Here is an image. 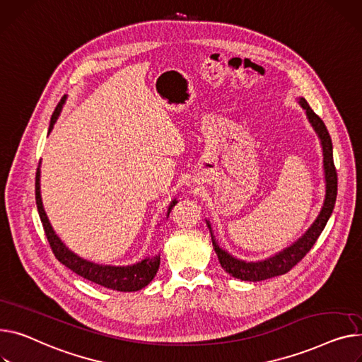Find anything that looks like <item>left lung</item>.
<instances>
[{"label":"left lung","mask_w":362,"mask_h":362,"mask_svg":"<svg viewBox=\"0 0 362 362\" xmlns=\"http://www.w3.org/2000/svg\"><path fill=\"white\" fill-rule=\"evenodd\" d=\"M298 103L305 110L308 122L311 124L313 129L316 131L322 144V150H323V170H325L326 189H325V201H323L322 209L316 216V220L313 221V224L307 228V231L300 238H297L291 246L285 247L284 250L275 253L274 256H269L267 259L257 260V262H246L242 259H237L233 255H230L227 250L220 247L218 242L215 240L211 223L205 220L211 233L214 250L216 256H218L223 269L237 279L257 282V281L269 279L274 276H279L286 274L288 271H291L296 264L310 252V249L315 246L316 240L319 238L320 233L326 227V223L329 221L332 211L334 208L336 195H338V175H336V168L333 164V147H332L330 135L326 129V125L323 124V120L313 112L307 100L304 98H300Z\"/></svg>","instance_id":"obj_1"}]
</instances>
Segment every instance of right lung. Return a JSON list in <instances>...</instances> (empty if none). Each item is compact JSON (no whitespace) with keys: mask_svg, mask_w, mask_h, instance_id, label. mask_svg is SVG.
Returning <instances> with one entry per match:
<instances>
[{"mask_svg":"<svg viewBox=\"0 0 362 362\" xmlns=\"http://www.w3.org/2000/svg\"><path fill=\"white\" fill-rule=\"evenodd\" d=\"M65 100H66V95H64L61 102L58 103V106L51 117L49 131H47V134H51L55 122L61 115ZM39 167L36 172V205H37V211L40 215V221L43 224L45 234L47 237V242H49L55 257L72 272H76L77 275L91 281L94 284H99L105 288H109V290L132 293V291H139L144 286H147L154 279V276L158 271L160 255H156L154 257H144L141 262L128 264V267H112V264H99V263L86 260V259L80 257L78 255H76L74 252H71L62 243V240L54 231L49 220H47V215L43 209L42 197H40V168ZM176 204H177V199H173L172 204L168 205L167 218H168V214H170L172 208Z\"/></svg>","mask_w":362,"mask_h":362,"instance_id":"add662e5","label":"right lung"}]
</instances>
